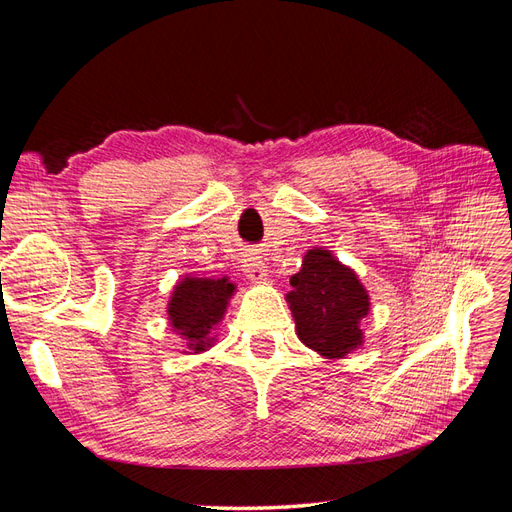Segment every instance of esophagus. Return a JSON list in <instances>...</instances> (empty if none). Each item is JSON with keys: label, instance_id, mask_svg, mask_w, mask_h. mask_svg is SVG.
Here are the masks:
<instances>
[{"label": "esophagus", "instance_id": "34e87169", "mask_svg": "<svg viewBox=\"0 0 512 512\" xmlns=\"http://www.w3.org/2000/svg\"><path fill=\"white\" fill-rule=\"evenodd\" d=\"M243 273H245V277L250 282H262V280H267V275H269L265 262H262V258L254 250H250V252L245 254Z\"/></svg>", "mask_w": 512, "mask_h": 512}]
</instances>
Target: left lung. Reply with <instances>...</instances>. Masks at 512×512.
Segmentation results:
<instances>
[{"mask_svg":"<svg viewBox=\"0 0 512 512\" xmlns=\"http://www.w3.org/2000/svg\"><path fill=\"white\" fill-rule=\"evenodd\" d=\"M286 303L301 342L322 359H346L365 344L361 320L369 314V292L359 275L331 250L314 247L292 275Z\"/></svg>","mask_w":512,"mask_h":512,"instance_id":"left-lung-1","label":"left lung"}]
</instances>
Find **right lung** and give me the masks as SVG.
<instances>
[{
	"instance_id": "add662e5",
	"label": "right lung",
	"mask_w": 512,
	"mask_h": 512,
	"mask_svg": "<svg viewBox=\"0 0 512 512\" xmlns=\"http://www.w3.org/2000/svg\"><path fill=\"white\" fill-rule=\"evenodd\" d=\"M237 286L228 277L181 275L166 305L168 324L181 337L183 354H200L218 342V327Z\"/></svg>"
}]
</instances>
